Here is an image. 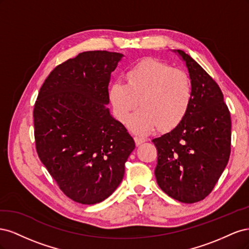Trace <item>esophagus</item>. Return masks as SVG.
I'll use <instances>...</instances> for the list:
<instances>
[{
  "label": "esophagus",
  "mask_w": 249,
  "mask_h": 249,
  "mask_svg": "<svg viewBox=\"0 0 249 249\" xmlns=\"http://www.w3.org/2000/svg\"><path fill=\"white\" fill-rule=\"evenodd\" d=\"M135 141H136V144L139 145V144H141V143L146 141V138L144 136H140V135H138V136L135 137Z\"/></svg>",
  "instance_id": "obj_1"
}]
</instances>
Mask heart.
<instances>
[{
    "label": "heart",
    "mask_w": 249,
    "mask_h": 249,
    "mask_svg": "<svg viewBox=\"0 0 249 249\" xmlns=\"http://www.w3.org/2000/svg\"><path fill=\"white\" fill-rule=\"evenodd\" d=\"M125 79L126 83L119 79L111 83L109 97L122 122L140 101L141 107L129 120L131 129L138 134L153 131L158 124L175 125L189 107L192 96L189 77L155 58H143L131 65Z\"/></svg>",
    "instance_id": "b5f03b06"
}]
</instances>
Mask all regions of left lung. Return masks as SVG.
Instances as JSON below:
<instances>
[{"instance_id": "obj_1", "label": "left lung", "mask_w": 249, "mask_h": 249, "mask_svg": "<svg viewBox=\"0 0 249 249\" xmlns=\"http://www.w3.org/2000/svg\"><path fill=\"white\" fill-rule=\"evenodd\" d=\"M185 62L192 96L175 129L153 139L157 183L180 202L202 200L213 190L231 154V120L217 83L193 58L173 50Z\"/></svg>"}]
</instances>
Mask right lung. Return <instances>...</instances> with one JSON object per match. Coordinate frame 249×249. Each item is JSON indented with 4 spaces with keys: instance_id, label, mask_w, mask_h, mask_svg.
<instances>
[{
    "instance_id": "right-lung-1",
    "label": "right lung",
    "mask_w": 249,
    "mask_h": 249,
    "mask_svg": "<svg viewBox=\"0 0 249 249\" xmlns=\"http://www.w3.org/2000/svg\"><path fill=\"white\" fill-rule=\"evenodd\" d=\"M124 56L83 52L54 69L34 107L37 154L67 197L83 205L108 198L122 183L134 139L111 115L108 86Z\"/></svg>"
}]
</instances>
